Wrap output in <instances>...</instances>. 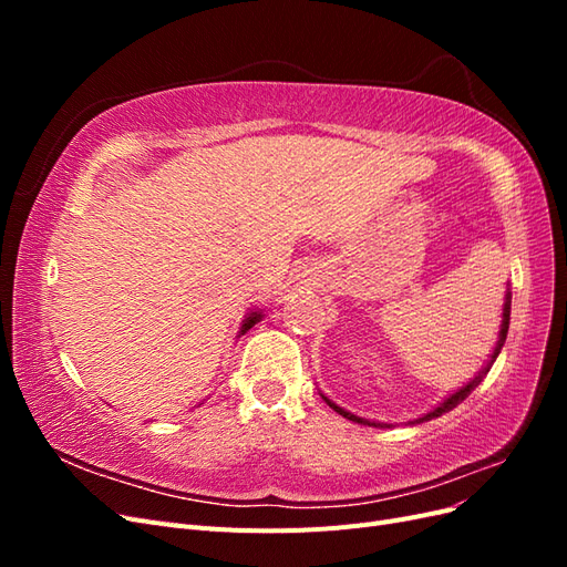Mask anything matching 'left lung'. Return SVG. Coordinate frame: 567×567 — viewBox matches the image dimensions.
Listing matches in <instances>:
<instances>
[{"instance_id": "8db88e82", "label": "left lung", "mask_w": 567, "mask_h": 567, "mask_svg": "<svg viewBox=\"0 0 567 567\" xmlns=\"http://www.w3.org/2000/svg\"><path fill=\"white\" fill-rule=\"evenodd\" d=\"M508 323H511V288L506 286V296H504V310H502V323H499V338H496V346H494V350H492V354H489V359L485 362V367L480 369L473 379L468 381V383H463L458 390H454V392H450L447 398H444L442 402H437L431 411H425L423 416H419V419H414V421H409V425H416V423H425V421H433V419H437V416H442V414H447V411H452L454 406H458L463 400L468 398V394L483 383V379L485 375L489 373V369H492V364L496 362V357H499V352H502V348H504V342H506V333H508ZM319 394H321V400L329 404L333 411H338L340 416H346L348 421H352V423H362V425H371V427H390L392 423H385V421H373V419H364V416H357V414H352V411H348V409H342L340 404H336L333 400H329L326 398V394L319 390Z\"/></svg>"}]
</instances>
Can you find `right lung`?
<instances>
[{"label":"right lung","mask_w":567,"mask_h":567,"mask_svg":"<svg viewBox=\"0 0 567 567\" xmlns=\"http://www.w3.org/2000/svg\"><path fill=\"white\" fill-rule=\"evenodd\" d=\"M265 315H262V310H250L248 315H246V319L241 321V329H238V336L236 338H241L248 329H252V326L257 323V321H260Z\"/></svg>","instance_id":"obj_1"}]
</instances>
